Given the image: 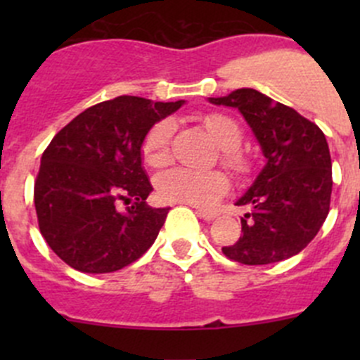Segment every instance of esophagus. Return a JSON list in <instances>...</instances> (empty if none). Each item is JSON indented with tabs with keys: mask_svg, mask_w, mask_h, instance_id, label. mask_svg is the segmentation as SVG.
I'll return each instance as SVG.
<instances>
[{
	"mask_svg": "<svg viewBox=\"0 0 360 360\" xmlns=\"http://www.w3.org/2000/svg\"><path fill=\"white\" fill-rule=\"evenodd\" d=\"M197 214L198 216L202 217V219H205V221H214L217 217V214L216 212H212V210H203V209H198L197 210Z\"/></svg>",
	"mask_w": 360,
	"mask_h": 360,
	"instance_id": "obj_1",
	"label": "esophagus"
}]
</instances>
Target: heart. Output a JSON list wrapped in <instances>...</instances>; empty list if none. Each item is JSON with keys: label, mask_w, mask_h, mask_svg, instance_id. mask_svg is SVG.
<instances>
[{"label": "heart", "mask_w": 360, "mask_h": 360, "mask_svg": "<svg viewBox=\"0 0 360 360\" xmlns=\"http://www.w3.org/2000/svg\"><path fill=\"white\" fill-rule=\"evenodd\" d=\"M205 129L217 146L223 150V160L235 172L248 170V160L237 150L242 143V129L233 118L226 115H209ZM174 136V123L163 120L151 127L143 143V158L148 165L162 167L170 158V143ZM228 190V179L217 170H195L176 167L160 174L157 191L167 202L190 203L205 207L223 197Z\"/></svg>", "instance_id": "b5f03b06"}]
</instances>
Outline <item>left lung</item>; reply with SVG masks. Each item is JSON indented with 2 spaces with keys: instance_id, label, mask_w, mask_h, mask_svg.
<instances>
[{
  "instance_id": "obj_1",
  "label": "left lung",
  "mask_w": 360,
  "mask_h": 360,
  "mask_svg": "<svg viewBox=\"0 0 360 360\" xmlns=\"http://www.w3.org/2000/svg\"><path fill=\"white\" fill-rule=\"evenodd\" d=\"M237 108L264 157L263 169L235 205H249L242 235L224 256L242 264H270L301 252L319 233L333 191L331 155L324 132L292 108L254 89L209 97Z\"/></svg>"
}]
</instances>
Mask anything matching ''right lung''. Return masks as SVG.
Returning a JSON list of instances; mask_svg holds the SVG:
<instances>
[{"label": "right lung", "mask_w": 360, "mask_h": 360, "mask_svg": "<svg viewBox=\"0 0 360 360\" xmlns=\"http://www.w3.org/2000/svg\"><path fill=\"white\" fill-rule=\"evenodd\" d=\"M184 104L120 96L96 104L56 134L34 183L39 231L50 249L83 274H111L157 240L169 207H150L143 167L151 127ZM118 201H132L118 211Z\"/></svg>", "instance_id": "obj_1"}]
</instances>
